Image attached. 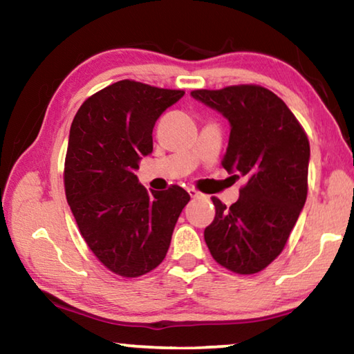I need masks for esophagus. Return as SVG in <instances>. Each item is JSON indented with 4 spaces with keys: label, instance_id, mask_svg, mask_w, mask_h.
I'll return each mask as SVG.
<instances>
[{
    "label": "esophagus",
    "instance_id": "34e87169",
    "mask_svg": "<svg viewBox=\"0 0 354 354\" xmlns=\"http://www.w3.org/2000/svg\"><path fill=\"white\" fill-rule=\"evenodd\" d=\"M187 192H189V195L192 196V198H205V196H206V195H203L201 192L195 190V189H189Z\"/></svg>",
    "mask_w": 354,
    "mask_h": 354
}]
</instances>
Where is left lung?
Returning <instances> with one entry per match:
<instances>
[{"mask_svg": "<svg viewBox=\"0 0 354 354\" xmlns=\"http://www.w3.org/2000/svg\"><path fill=\"white\" fill-rule=\"evenodd\" d=\"M190 95L230 122L221 165L248 178L234 205L212 198L215 218L205 230L206 245L227 270L257 273L284 250L306 203L308 136L284 101L266 87L242 84Z\"/></svg>", "mask_w": 354, "mask_h": 354, "instance_id": "left-lung-1", "label": "left lung"}]
</instances>
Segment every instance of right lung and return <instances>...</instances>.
Masks as SVG:
<instances>
[{"mask_svg": "<svg viewBox=\"0 0 354 354\" xmlns=\"http://www.w3.org/2000/svg\"><path fill=\"white\" fill-rule=\"evenodd\" d=\"M123 80L84 101L70 128L64 184L81 236L111 272L142 277L164 261L190 195L179 185L151 192L134 171L153 151V128L183 98Z\"/></svg>", "mask_w": 354, "mask_h": 354, "instance_id": "obj_1", "label": "right lung"}]
</instances>
